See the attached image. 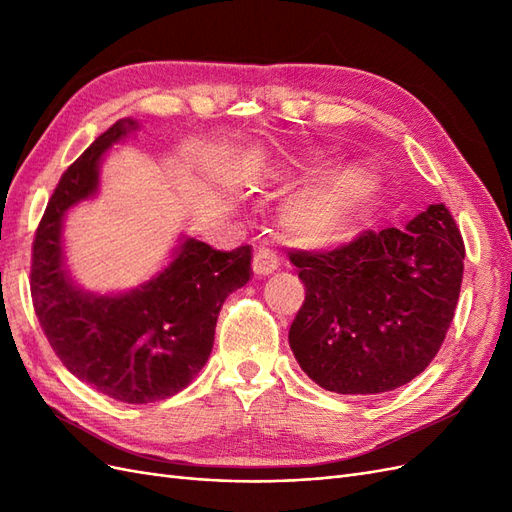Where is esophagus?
I'll list each match as a JSON object with an SVG mask.
<instances>
[{
	"instance_id": "esophagus-1",
	"label": "esophagus",
	"mask_w": 512,
	"mask_h": 512,
	"mask_svg": "<svg viewBox=\"0 0 512 512\" xmlns=\"http://www.w3.org/2000/svg\"><path fill=\"white\" fill-rule=\"evenodd\" d=\"M252 267L256 271V275H271L277 267H280V260H277V254L269 247H260L254 254Z\"/></svg>"
}]
</instances>
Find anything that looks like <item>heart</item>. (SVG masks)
Listing matches in <instances>:
<instances>
[{"mask_svg":"<svg viewBox=\"0 0 512 512\" xmlns=\"http://www.w3.org/2000/svg\"><path fill=\"white\" fill-rule=\"evenodd\" d=\"M376 192L378 177L367 168H354L333 188L294 200L286 211V226L307 245H331L346 235L354 213Z\"/></svg>","mask_w":512,"mask_h":512,"instance_id":"obj_1","label":"heart"}]
</instances>
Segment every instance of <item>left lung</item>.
<instances>
[{
    "label": "left lung",
    "mask_w": 512,
    "mask_h": 512,
    "mask_svg": "<svg viewBox=\"0 0 512 512\" xmlns=\"http://www.w3.org/2000/svg\"><path fill=\"white\" fill-rule=\"evenodd\" d=\"M288 256L305 284L288 342L322 389L393 391L438 354L466 258L461 232L442 203L429 205L404 230H365L333 250Z\"/></svg>",
    "instance_id": "1"
}]
</instances>
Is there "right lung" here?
<instances>
[{
  "instance_id": "1",
  "label": "right lung",
  "mask_w": 512,
  "mask_h": 512,
  "mask_svg": "<svg viewBox=\"0 0 512 512\" xmlns=\"http://www.w3.org/2000/svg\"><path fill=\"white\" fill-rule=\"evenodd\" d=\"M134 130V119H119L61 175L32 247V299L70 374L117 401L151 404L183 391L205 367L226 297L250 280L252 250L220 252L185 239L162 273L130 292L91 294L74 286L61 222L72 205L96 194L106 149Z\"/></svg>"
}]
</instances>
